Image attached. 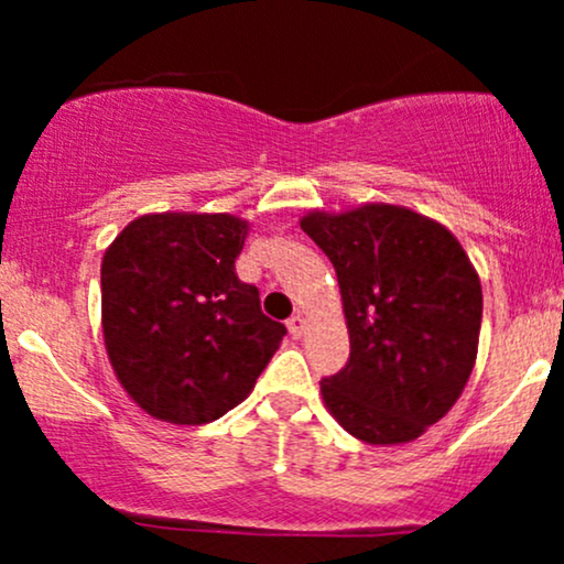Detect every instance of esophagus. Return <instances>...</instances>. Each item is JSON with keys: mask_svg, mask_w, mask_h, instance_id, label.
I'll use <instances>...</instances> for the list:
<instances>
[{"mask_svg": "<svg viewBox=\"0 0 564 564\" xmlns=\"http://www.w3.org/2000/svg\"><path fill=\"white\" fill-rule=\"evenodd\" d=\"M286 328H289V334L294 336V339H300V336L304 334V318L300 313L296 315H291V318L286 321Z\"/></svg>", "mask_w": 564, "mask_h": 564, "instance_id": "34e87169", "label": "esophagus"}]
</instances>
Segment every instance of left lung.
Returning a JSON list of instances; mask_svg holds the SVG:
<instances>
[{
	"mask_svg": "<svg viewBox=\"0 0 564 564\" xmlns=\"http://www.w3.org/2000/svg\"><path fill=\"white\" fill-rule=\"evenodd\" d=\"M339 281L349 358L321 379L328 411L371 445L416 440L456 403L477 358L480 278L443 225L403 206L307 215Z\"/></svg>",
	"mask_w": 564,
	"mask_h": 564,
	"instance_id": "8db88e82",
	"label": "left lung"
}]
</instances>
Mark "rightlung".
<instances>
[{"instance_id":"obj_1","label":"right lung","mask_w":564,"mask_h":564,"mask_svg":"<svg viewBox=\"0 0 564 564\" xmlns=\"http://www.w3.org/2000/svg\"><path fill=\"white\" fill-rule=\"evenodd\" d=\"M243 219L145 215L102 257V334L111 366L142 411L206 424L251 392L286 326L236 275Z\"/></svg>"}]
</instances>
